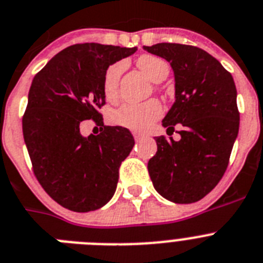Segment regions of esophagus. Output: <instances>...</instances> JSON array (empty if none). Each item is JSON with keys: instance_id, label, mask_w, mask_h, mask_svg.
Here are the masks:
<instances>
[{"instance_id": "esophagus-1", "label": "esophagus", "mask_w": 263, "mask_h": 263, "mask_svg": "<svg viewBox=\"0 0 263 263\" xmlns=\"http://www.w3.org/2000/svg\"><path fill=\"white\" fill-rule=\"evenodd\" d=\"M133 136H134V140H136L137 142H138V141H141L143 138V134H141V133H134Z\"/></svg>"}]
</instances>
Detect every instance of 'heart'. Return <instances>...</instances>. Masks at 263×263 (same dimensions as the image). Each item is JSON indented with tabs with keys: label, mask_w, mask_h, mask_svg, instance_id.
<instances>
[{
	"label": "heart",
	"mask_w": 263,
	"mask_h": 263,
	"mask_svg": "<svg viewBox=\"0 0 263 263\" xmlns=\"http://www.w3.org/2000/svg\"><path fill=\"white\" fill-rule=\"evenodd\" d=\"M137 65L153 82H162L169 76V65L157 55L145 54L137 60ZM123 62L110 65L104 74L102 89L106 100L114 101L118 94V82L123 71ZM162 114V106L157 100H150L142 104H125L111 113V121L118 126L132 130L147 129Z\"/></svg>",
	"instance_id": "b5f03b06"
}]
</instances>
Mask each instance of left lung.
<instances>
[{"instance_id":"left-lung-1","label":"left lung","mask_w":263,"mask_h":263,"mask_svg":"<svg viewBox=\"0 0 263 263\" xmlns=\"http://www.w3.org/2000/svg\"><path fill=\"white\" fill-rule=\"evenodd\" d=\"M143 49L165 58L174 71L176 102L162 121L167 136L177 123L183 127L179 141L156 137L150 178L163 198L193 203L212 192L228 169L239 129L234 80L197 46L162 42Z\"/></svg>"}]
</instances>
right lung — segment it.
I'll list each match as a JSON object with an SVG mask.
<instances>
[{
    "mask_svg": "<svg viewBox=\"0 0 263 263\" xmlns=\"http://www.w3.org/2000/svg\"><path fill=\"white\" fill-rule=\"evenodd\" d=\"M137 48L76 44L60 51L33 78L22 133L33 173L57 203L73 212L97 210L113 197L122 161L134 146L126 127L105 126L100 109L109 65ZM104 126L80 136V123Z\"/></svg>",
    "mask_w": 263,
    "mask_h": 263,
    "instance_id": "1",
    "label": "right lung"
}]
</instances>
